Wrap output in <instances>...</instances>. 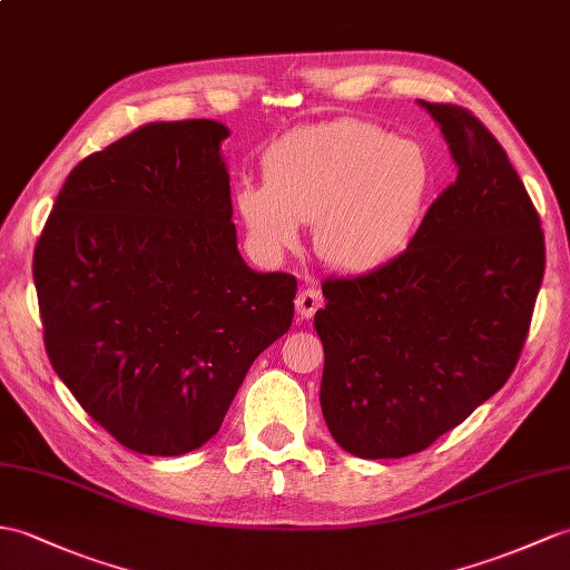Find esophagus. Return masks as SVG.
Listing matches in <instances>:
<instances>
[{
	"label": "esophagus",
	"instance_id": "obj_1",
	"mask_svg": "<svg viewBox=\"0 0 570 570\" xmlns=\"http://www.w3.org/2000/svg\"><path fill=\"white\" fill-rule=\"evenodd\" d=\"M323 306V294L315 288H303L301 294L296 296V313L303 317V321H308L313 317V313Z\"/></svg>",
	"mask_w": 570,
	"mask_h": 570
}]
</instances>
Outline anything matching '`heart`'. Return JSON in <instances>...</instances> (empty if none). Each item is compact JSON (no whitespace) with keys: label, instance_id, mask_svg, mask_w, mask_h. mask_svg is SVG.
I'll list each match as a JSON object with an SVG mask.
<instances>
[{"label":"heart","instance_id":"1","mask_svg":"<svg viewBox=\"0 0 570 570\" xmlns=\"http://www.w3.org/2000/svg\"><path fill=\"white\" fill-rule=\"evenodd\" d=\"M432 169L417 142L354 118L286 136L264 157V181H245L235 208L264 257L282 259L313 223L327 267L364 274L399 257L428 202Z\"/></svg>","mask_w":570,"mask_h":570}]
</instances>
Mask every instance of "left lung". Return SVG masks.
Wrapping results in <instances>:
<instances>
[{"label":"left lung","instance_id":"8db88e82","mask_svg":"<svg viewBox=\"0 0 570 570\" xmlns=\"http://www.w3.org/2000/svg\"><path fill=\"white\" fill-rule=\"evenodd\" d=\"M456 165L405 253L323 284L321 407L360 459L428 449L502 389L544 279V233L518 171L479 118L417 99Z\"/></svg>","mask_w":570,"mask_h":570}]
</instances>
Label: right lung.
Segmentation results:
<instances>
[{"label": "right lung", "instance_id": "add662e5", "mask_svg": "<svg viewBox=\"0 0 570 570\" xmlns=\"http://www.w3.org/2000/svg\"><path fill=\"white\" fill-rule=\"evenodd\" d=\"M228 136L208 118L157 121L85 157L33 253L52 368L138 454L206 444L294 317V276L237 249Z\"/></svg>", "mask_w": 570, "mask_h": 570}]
</instances>
